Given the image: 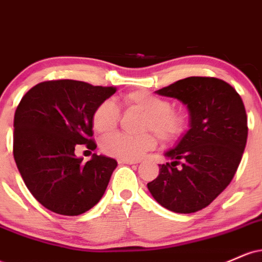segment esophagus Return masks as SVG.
Wrapping results in <instances>:
<instances>
[{
  "label": "esophagus",
  "mask_w": 262,
  "mask_h": 262,
  "mask_svg": "<svg viewBox=\"0 0 262 262\" xmlns=\"http://www.w3.org/2000/svg\"><path fill=\"white\" fill-rule=\"evenodd\" d=\"M138 162H139V161H137V160H124V159H119V160H118V164H121V165H135V164H138Z\"/></svg>",
  "instance_id": "esophagus-1"
}]
</instances>
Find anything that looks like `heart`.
Masks as SVG:
<instances>
[{
    "instance_id": "b5f03b06",
    "label": "heart",
    "mask_w": 262,
    "mask_h": 262,
    "mask_svg": "<svg viewBox=\"0 0 262 262\" xmlns=\"http://www.w3.org/2000/svg\"><path fill=\"white\" fill-rule=\"evenodd\" d=\"M123 102L128 107L137 108L145 113L144 130H152L164 141H175L185 133L188 118L183 111L172 110L166 98L146 91H133L124 96ZM119 121V108L113 101L101 102L92 114V125L96 132L108 134L116 129ZM156 139L152 134L139 137L116 133L104 138L102 150L111 156L124 160H138L149 150L154 149Z\"/></svg>"
}]
</instances>
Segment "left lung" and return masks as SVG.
Masks as SVG:
<instances>
[{
    "label": "left lung",
    "instance_id": "8db88e82",
    "mask_svg": "<svg viewBox=\"0 0 262 262\" xmlns=\"http://www.w3.org/2000/svg\"><path fill=\"white\" fill-rule=\"evenodd\" d=\"M187 107L189 129L148 183L154 200L175 213L206 208L227 188L242 161L248 118L242 97L223 80L192 76L155 91Z\"/></svg>",
    "mask_w": 262,
    "mask_h": 262
}]
</instances>
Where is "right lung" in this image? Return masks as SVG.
<instances>
[{
  "label": "right lung",
  "mask_w": 262,
  "mask_h": 262,
  "mask_svg": "<svg viewBox=\"0 0 262 262\" xmlns=\"http://www.w3.org/2000/svg\"><path fill=\"white\" fill-rule=\"evenodd\" d=\"M116 87L58 80L35 85L14 113L13 156L23 181L41 206L61 215H80L104 194L117 161L75 155L77 145L96 149L92 114Z\"/></svg>",
  "instance_id": "add662e5"
}]
</instances>
